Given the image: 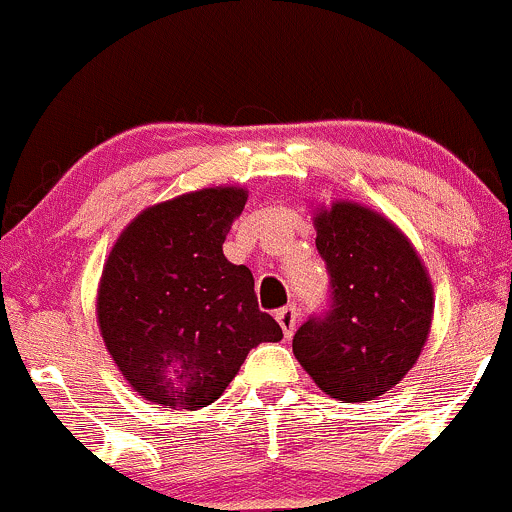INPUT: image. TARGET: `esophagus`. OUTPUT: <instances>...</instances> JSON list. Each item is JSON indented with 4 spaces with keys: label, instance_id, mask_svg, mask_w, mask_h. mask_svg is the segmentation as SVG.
<instances>
[{
    "label": "esophagus",
    "instance_id": "1",
    "mask_svg": "<svg viewBox=\"0 0 512 512\" xmlns=\"http://www.w3.org/2000/svg\"><path fill=\"white\" fill-rule=\"evenodd\" d=\"M277 322H280L285 337H292L294 329H297V322H299V309L294 307V304H287V307L277 309Z\"/></svg>",
    "mask_w": 512,
    "mask_h": 512
}]
</instances>
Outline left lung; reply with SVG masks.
I'll return each mask as SVG.
<instances>
[{
	"mask_svg": "<svg viewBox=\"0 0 512 512\" xmlns=\"http://www.w3.org/2000/svg\"><path fill=\"white\" fill-rule=\"evenodd\" d=\"M314 225L329 299L297 329L292 352L334 399H376L421 354L431 329V282L411 242L369 208L337 203Z\"/></svg>",
	"mask_w": 512,
	"mask_h": 512,
	"instance_id": "obj_1",
	"label": "left lung"
}]
</instances>
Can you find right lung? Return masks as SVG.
Instances as JSON below:
<instances>
[{
	"instance_id": "add662e5",
	"label": "right lung",
	"mask_w": 512,
	"mask_h": 512,
	"mask_svg": "<svg viewBox=\"0 0 512 512\" xmlns=\"http://www.w3.org/2000/svg\"><path fill=\"white\" fill-rule=\"evenodd\" d=\"M245 200L240 188H205L153 205L103 267V342L128 384L165 409L213 404L250 349L282 339L257 304L252 272L223 255Z\"/></svg>"
}]
</instances>
